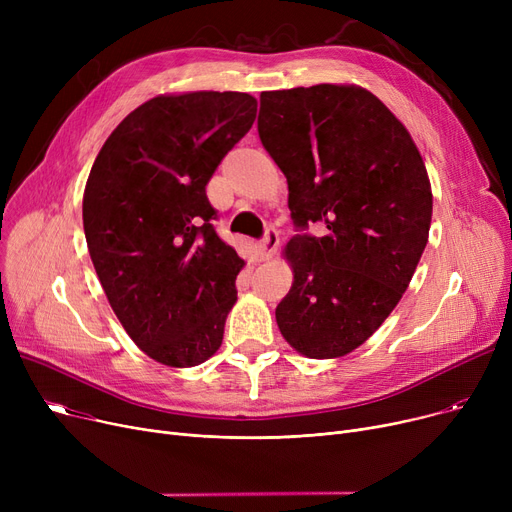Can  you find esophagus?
<instances>
[{"instance_id":"34e87169","label":"esophagus","mask_w":512,"mask_h":512,"mask_svg":"<svg viewBox=\"0 0 512 512\" xmlns=\"http://www.w3.org/2000/svg\"><path fill=\"white\" fill-rule=\"evenodd\" d=\"M278 245H280V236H278V232L274 230V228H267V232H265V236L259 240V255H261V259H272L274 255H276V251H278Z\"/></svg>"}]
</instances>
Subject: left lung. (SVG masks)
<instances>
[{"label":"left lung","mask_w":512,"mask_h":512,"mask_svg":"<svg viewBox=\"0 0 512 512\" xmlns=\"http://www.w3.org/2000/svg\"><path fill=\"white\" fill-rule=\"evenodd\" d=\"M259 139L288 182L301 232L284 249L292 286L276 307L286 342L309 359L353 353L407 290L432 224L423 157L388 107L357 85L261 93Z\"/></svg>","instance_id":"left-lung-1"}]
</instances>
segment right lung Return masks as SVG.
I'll list each match as a JSON object with an SVG mask.
<instances>
[{
  "label": "right lung",
  "mask_w": 512,
  "mask_h": 512,
  "mask_svg": "<svg viewBox=\"0 0 512 512\" xmlns=\"http://www.w3.org/2000/svg\"><path fill=\"white\" fill-rule=\"evenodd\" d=\"M255 114L249 93L157 95L116 126L91 168V261L126 334L157 363L195 367L222 344L245 261L215 232L205 186Z\"/></svg>",
  "instance_id": "right-lung-1"
}]
</instances>
